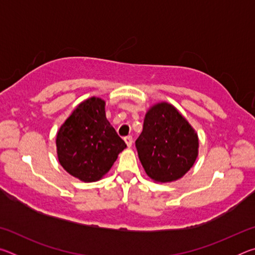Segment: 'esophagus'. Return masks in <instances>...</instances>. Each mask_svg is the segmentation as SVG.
Listing matches in <instances>:
<instances>
[{"label": "esophagus", "instance_id": "34e87169", "mask_svg": "<svg viewBox=\"0 0 255 255\" xmlns=\"http://www.w3.org/2000/svg\"><path fill=\"white\" fill-rule=\"evenodd\" d=\"M125 141H126V144H127L128 147H131V145H132V143H133V140H132V137H131V136H127V137H125Z\"/></svg>", "mask_w": 255, "mask_h": 255}]
</instances>
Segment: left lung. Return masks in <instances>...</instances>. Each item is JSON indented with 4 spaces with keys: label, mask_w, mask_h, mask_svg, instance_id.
Segmentation results:
<instances>
[{
    "label": "left lung",
    "mask_w": 255,
    "mask_h": 255,
    "mask_svg": "<svg viewBox=\"0 0 255 255\" xmlns=\"http://www.w3.org/2000/svg\"><path fill=\"white\" fill-rule=\"evenodd\" d=\"M138 157L149 178L171 182L187 173L198 155V136L169 103H158L145 116L135 141Z\"/></svg>",
    "instance_id": "left-lung-1"
}]
</instances>
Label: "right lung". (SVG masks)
Here are the masks:
<instances>
[{"instance_id":"add662e5","label":"right lung","mask_w":255,"mask_h":255,"mask_svg":"<svg viewBox=\"0 0 255 255\" xmlns=\"http://www.w3.org/2000/svg\"><path fill=\"white\" fill-rule=\"evenodd\" d=\"M105 105L99 98L82 102L56 138L60 165L85 182L101 179L127 147L107 120Z\"/></svg>"}]
</instances>
